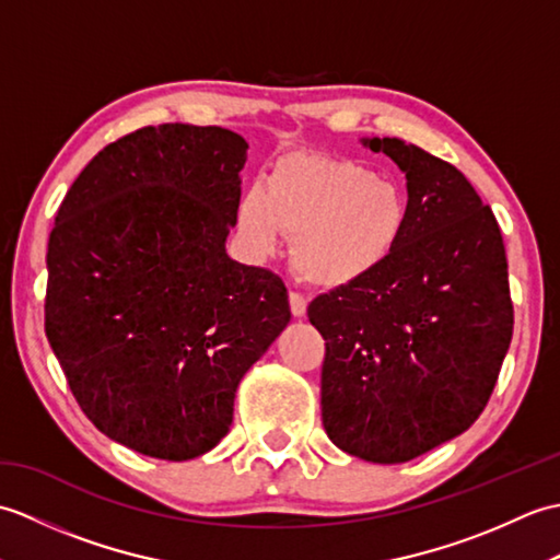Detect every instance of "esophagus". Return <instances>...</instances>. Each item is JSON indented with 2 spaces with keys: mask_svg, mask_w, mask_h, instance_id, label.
Masks as SVG:
<instances>
[{
  "mask_svg": "<svg viewBox=\"0 0 560 560\" xmlns=\"http://www.w3.org/2000/svg\"><path fill=\"white\" fill-rule=\"evenodd\" d=\"M289 303H291V313L293 317H303L305 311H307V301L303 299L301 293H291L289 295Z\"/></svg>",
  "mask_w": 560,
  "mask_h": 560,
  "instance_id": "esophagus-1",
  "label": "esophagus"
}]
</instances>
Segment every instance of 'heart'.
I'll use <instances>...</instances> for the list:
<instances>
[{"instance_id":"1","label":"heart","mask_w":560,"mask_h":560,"mask_svg":"<svg viewBox=\"0 0 560 560\" xmlns=\"http://www.w3.org/2000/svg\"><path fill=\"white\" fill-rule=\"evenodd\" d=\"M404 189L361 161L299 153L281 159L265 187L237 205V233L255 257H271L293 235V269L317 289L355 287L395 257L409 231Z\"/></svg>"}]
</instances>
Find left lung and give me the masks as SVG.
Here are the masks:
<instances>
[{
	"label": "left lung",
	"mask_w": 560,
	"mask_h": 560,
	"mask_svg": "<svg viewBox=\"0 0 560 560\" xmlns=\"http://www.w3.org/2000/svg\"><path fill=\"white\" fill-rule=\"evenodd\" d=\"M407 175L409 231L387 265L317 295L323 423L375 464L409 462L479 419L513 339L508 259L491 207L455 165L401 139H361Z\"/></svg>",
	"instance_id": "obj_1"
}]
</instances>
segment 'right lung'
<instances>
[{"label": "right lung", "instance_id": "obj_1", "mask_svg": "<svg viewBox=\"0 0 560 560\" xmlns=\"http://www.w3.org/2000/svg\"><path fill=\"white\" fill-rule=\"evenodd\" d=\"M247 141L168 122L81 171L47 243L45 335L91 423L185 462L233 423L243 375L291 319L283 281L225 255Z\"/></svg>", "mask_w": 560, "mask_h": 560}]
</instances>
